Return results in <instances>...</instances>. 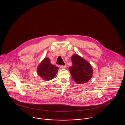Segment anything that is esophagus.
<instances>
[{
    "label": "esophagus",
    "mask_w": 125,
    "mask_h": 125,
    "mask_svg": "<svg viewBox=\"0 0 125 125\" xmlns=\"http://www.w3.org/2000/svg\"><path fill=\"white\" fill-rule=\"evenodd\" d=\"M60 68L62 69H65L66 68V65H62V66H60Z\"/></svg>",
    "instance_id": "1"
}]
</instances>
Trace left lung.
I'll return each mask as SVG.
<instances>
[{
  "label": "left lung",
  "instance_id": "obj_1",
  "mask_svg": "<svg viewBox=\"0 0 125 125\" xmlns=\"http://www.w3.org/2000/svg\"><path fill=\"white\" fill-rule=\"evenodd\" d=\"M71 59L73 65L69 67V70L74 81L78 84L88 82L93 74L90 64L77 54H73Z\"/></svg>",
  "mask_w": 125,
  "mask_h": 125
}]
</instances>
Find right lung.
<instances>
[{
	"label": "right lung",
	"instance_id": "1",
	"mask_svg": "<svg viewBox=\"0 0 125 125\" xmlns=\"http://www.w3.org/2000/svg\"><path fill=\"white\" fill-rule=\"evenodd\" d=\"M58 68L51 64L49 58H45L39 64L37 68L38 74L45 81L53 79L58 71Z\"/></svg>",
	"mask_w": 125,
	"mask_h": 125
}]
</instances>
